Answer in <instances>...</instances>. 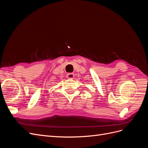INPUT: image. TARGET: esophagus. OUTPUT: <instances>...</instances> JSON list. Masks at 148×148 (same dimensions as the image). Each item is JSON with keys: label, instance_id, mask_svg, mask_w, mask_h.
I'll use <instances>...</instances> for the list:
<instances>
[{"label": "esophagus", "instance_id": "34e87169", "mask_svg": "<svg viewBox=\"0 0 148 148\" xmlns=\"http://www.w3.org/2000/svg\"><path fill=\"white\" fill-rule=\"evenodd\" d=\"M75 77V75L72 73H69L66 75V78L69 79H73Z\"/></svg>", "mask_w": 148, "mask_h": 148}]
</instances>
